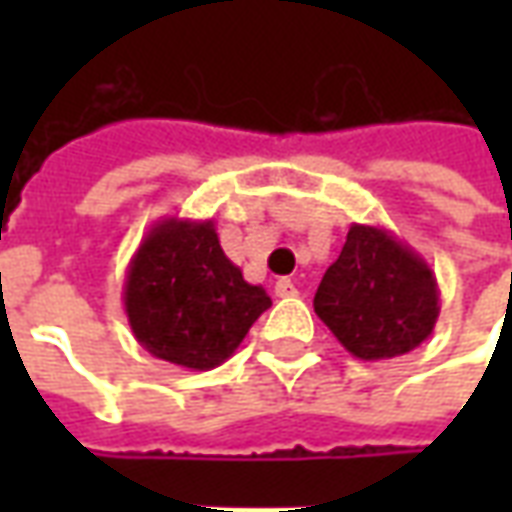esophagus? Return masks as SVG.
I'll list each match as a JSON object with an SVG mask.
<instances>
[{
  "instance_id": "obj_1",
  "label": "esophagus",
  "mask_w": 512,
  "mask_h": 512,
  "mask_svg": "<svg viewBox=\"0 0 512 512\" xmlns=\"http://www.w3.org/2000/svg\"><path fill=\"white\" fill-rule=\"evenodd\" d=\"M274 293H277L279 299H293V296H296L299 290H296V285H293V279L282 277V279H277V285H274Z\"/></svg>"
}]
</instances>
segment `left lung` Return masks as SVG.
Returning a JSON list of instances; mask_svg holds the SVG:
<instances>
[{"instance_id":"1","label":"left lung","mask_w":512,"mask_h":512,"mask_svg":"<svg viewBox=\"0 0 512 512\" xmlns=\"http://www.w3.org/2000/svg\"><path fill=\"white\" fill-rule=\"evenodd\" d=\"M439 310L428 260L373 224H351L315 293L318 318L362 362L414 351L433 334Z\"/></svg>"}]
</instances>
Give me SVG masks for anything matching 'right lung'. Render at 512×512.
Returning a JSON list of instances; mask_svg holds the SVG:
<instances>
[{
	"instance_id": "add662e5",
	"label": "right lung",
	"mask_w": 512,
	"mask_h": 512,
	"mask_svg": "<svg viewBox=\"0 0 512 512\" xmlns=\"http://www.w3.org/2000/svg\"><path fill=\"white\" fill-rule=\"evenodd\" d=\"M123 304L145 351L186 370H213L244 343L271 299L224 255L213 219L164 216L128 263Z\"/></svg>"
}]
</instances>
